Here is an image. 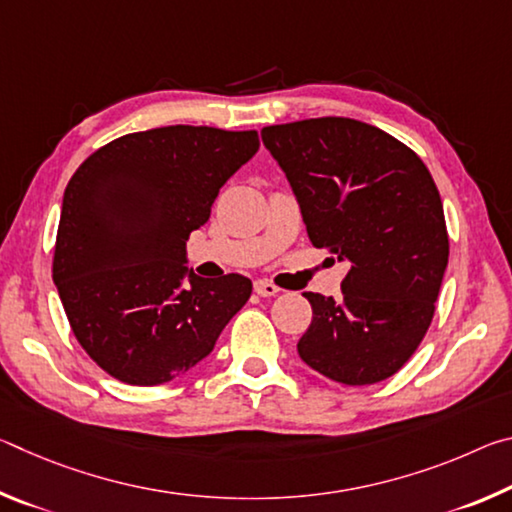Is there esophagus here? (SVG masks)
Returning <instances> with one entry per match:
<instances>
[{
    "mask_svg": "<svg viewBox=\"0 0 512 512\" xmlns=\"http://www.w3.org/2000/svg\"><path fill=\"white\" fill-rule=\"evenodd\" d=\"M255 293H259L262 298H271V296H275V293H280V287H277V284H273V282H268V280H257L255 282Z\"/></svg>",
    "mask_w": 512,
    "mask_h": 512,
    "instance_id": "esophagus-1",
    "label": "esophagus"
}]
</instances>
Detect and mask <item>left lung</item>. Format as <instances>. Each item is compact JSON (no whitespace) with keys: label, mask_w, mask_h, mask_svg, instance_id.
Returning <instances> with one entry per match:
<instances>
[{"label":"left lung","mask_w":512,"mask_h":512,"mask_svg":"<svg viewBox=\"0 0 512 512\" xmlns=\"http://www.w3.org/2000/svg\"><path fill=\"white\" fill-rule=\"evenodd\" d=\"M316 248L348 259L339 300L307 291L300 359L345 386L393 377L431 325L449 259L438 187L409 146L377 126L318 117L266 126Z\"/></svg>","instance_id":"obj_1"}]
</instances>
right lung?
<instances>
[{"label": "right lung", "mask_w": 512, "mask_h": 512, "mask_svg": "<svg viewBox=\"0 0 512 512\" xmlns=\"http://www.w3.org/2000/svg\"><path fill=\"white\" fill-rule=\"evenodd\" d=\"M257 149V131L164 126L117 137L76 169L51 273L76 341L110 377L185 375L248 302V277L187 271L185 244Z\"/></svg>", "instance_id": "right-lung-1"}]
</instances>
